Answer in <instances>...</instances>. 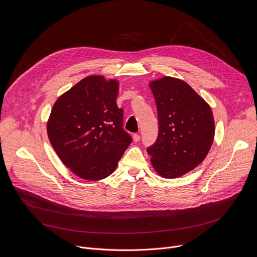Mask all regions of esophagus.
<instances>
[{
	"label": "esophagus",
	"mask_w": 257,
	"mask_h": 257,
	"mask_svg": "<svg viewBox=\"0 0 257 257\" xmlns=\"http://www.w3.org/2000/svg\"><path fill=\"white\" fill-rule=\"evenodd\" d=\"M133 140H134V142H138L140 140V135L139 134H134L133 135Z\"/></svg>",
	"instance_id": "34e87169"
}]
</instances>
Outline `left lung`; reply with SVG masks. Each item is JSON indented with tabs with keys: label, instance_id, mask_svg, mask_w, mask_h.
I'll return each instance as SVG.
<instances>
[{
	"label": "left lung",
	"instance_id": "8db88e82",
	"mask_svg": "<svg viewBox=\"0 0 257 257\" xmlns=\"http://www.w3.org/2000/svg\"><path fill=\"white\" fill-rule=\"evenodd\" d=\"M159 118L157 142L148 149L155 171L175 179L206 158L214 138L209 104L185 81L164 76L150 82Z\"/></svg>",
	"mask_w": 257,
	"mask_h": 257
}]
</instances>
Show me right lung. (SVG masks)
Masks as SVG:
<instances>
[{
    "mask_svg": "<svg viewBox=\"0 0 257 257\" xmlns=\"http://www.w3.org/2000/svg\"><path fill=\"white\" fill-rule=\"evenodd\" d=\"M119 81L90 75L55 101L47 122L50 142L77 177L99 181L113 174L132 141L122 128Z\"/></svg>",
    "mask_w": 257,
    "mask_h": 257,
    "instance_id": "obj_1",
    "label": "right lung"
}]
</instances>
